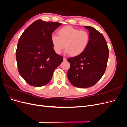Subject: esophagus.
<instances>
[{"instance_id": "esophagus-1", "label": "esophagus", "mask_w": 127, "mask_h": 127, "mask_svg": "<svg viewBox=\"0 0 127 127\" xmlns=\"http://www.w3.org/2000/svg\"><path fill=\"white\" fill-rule=\"evenodd\" d=\"M67 59L66 58H64V57L63 58V61H67Z\"/></svg>"}]
</instances>
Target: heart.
<instances>
[{
	"label": "heart",
	"mask_w": 127,
	"mask_h": 127,
	"mask_svg": "<svg viewBox=\"0 0 127 127\" xmlns=\"http://www.w3.org/2000/svg\"><path fill=\"white\" fill-rule=\"evenodd\" d=\"M58 36L52 35L51 41L55 51L59 54L64 49L71 57H77L85 51L90 40L88 32L80 30L70 25L60 29L57 32Z\"/></svg>",
	"instance_id": "obj_1"
}]
</instances>
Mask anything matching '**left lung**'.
I'll return each mask as SVG.
<instances>
[{
	"label": "left lung",
	"instance_id": "obj_1",
	"mask_svg": "<svg viewBox=\"0 0 127 127\" xmlns=\"http://www.w3.org/2000/svg\"><path fill=\"white\" fill-rule=\"evenodd\" d=\"M84 27L90 33L89 44L82 54L68 59L70 64L68 79L72 85L79 88L92 86L100 80L105 71L109 53L102 34L91 26Z\"/></svg>",
	"mask_w": 127,
	"mask_h": 127
}]
</instances>
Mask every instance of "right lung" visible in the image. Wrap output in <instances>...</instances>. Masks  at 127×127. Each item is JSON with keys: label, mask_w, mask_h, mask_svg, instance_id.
<instances>
[{"label": "right lung", "mask_w": 127, "mask_h": 127, "mask_svg": "<svg viewBox=\"0 0 127 127\" xmlns=\"http://www.w3.org/2000/svg\"><path fill=\"white\" fill-rule=\"evenodd\" d=\"M61 24L38 20L26 29L18 41L16 58L18 72L29 85L40 87L50 81L53 73L63 62L56 54L51 37Z\"/></svg>", "instance_id": "obj_1"}]
</instances>
